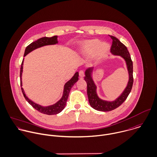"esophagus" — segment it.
<instances>
[{
  "label": "esophagus",
  "mask_w": 157,
  "mask_h": 157,
  "mask_svg": "<svg viewBox=\"0 0 157 157\" xmlns=\"http://www.w3.org/2000/svg\"><path fill=\"white\" fill-rule=\"evenodd\" d=\"M79 76H80L81 78L84 77V71H83V70L79 71Z\"/></svg>",
  "instance_id": "esophagus-1"
}]
</instances>
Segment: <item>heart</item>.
I'll return each mask as SVG.
<instances>
[{"mask_svg": "<svg viewBox=\"0 0 157 157\" xmlns=\"http://www.w3.org/2000/svg\"><path fill=\"white\" fill-rule=\"evenodd\" d=\"M80 49L81 52L87 56L92 54L94 60L101 59L109 50V45L107 43H101L97 39L85 40L81 44Z\"/></svg>", "mask_w": 157, "mask_h": 157, "instance_id": "obj_1", "label": "heart"}]
</instances>
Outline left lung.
<instances>
[{
	"label": "left lung",
	"instance_id": "left-lung-1",
	"mask_svg": "<svg viewBox=\"0 0 157 157\" xmlns=\"http://www.w3.org/2000/svg\"><path fill=\"white\" fill-rule=\"evenodd\" d=\"M110 36L113 39L111 52L113 55L120 56L124 59L127 65L129 78L127 85L122 93L116 100L113 101H107L100 98L97 94V87L92 79V74L94 68L89 67L86 69L85 71L86 76H84V80L87 82V93L89 104L90 106L95 110L103 112L114 110L121 106L130 94L133 84V62L130 53L127 47L121 43L118 38L112 35Z\"/></svg>",
	"mask_w": 157,
	"mask_h": 157
}]
</instances>
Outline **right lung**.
Returning <instances> with one entry per match:
<instances>
[{"instance_id": "add662e5", "label": "right lung", "mask_w": 157, "mask_h": 157, "mask_svg": "<svg viewBox=\"0 0 157 157\" xmlns=\"http://www.w3.org/2000/svg\"><path fill=\"white\" fill-rule=\"evenodd\" d=\"M57 36H54L52 37H43L41 38H39L38 40L35 41L34 42H32L30 43L29 46H27L25 49L24 55V57H25L26 55H27L30 52L33 51V50L44 46L48 45H54L58 43L57 41ZM23 62H24V59L22 60L21 67V70H20V82H21V86H22V70H23ZM79 73L77 71L75 73L73 76L64 85L63 87V95L61 97V98L57 101L56 103L47 106H43L40 105H38L31 100H30L25 95V93L24 90V89L21 87L22 92L24 95V97L26 101L30 105L32 106L35 108L38 111L40 112L41 113L48 114V115H54L60 113L65 107L69 95L70 91L72 87L74 86V84L78 81L79 78Z\"/></svg>"}]
</instances>
